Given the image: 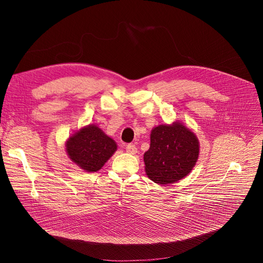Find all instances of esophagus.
Wrapping results in <instances>:
<instances>
[{
  "instance_id": "34e87169",
  "label": "esophagus",
  "mask_w": 263,
  "mask_h": 263,
  "mask_svg": "<svg viewBox=\"0 0 263 263\" xmlns=\"http://www.w3.org/2000/svg\"><path fill=\"white\" fill-rule=\"evenodd\" d=\"M126 151L130 155H135L137 153V148L133 144H129L126 146Z\"/></svg>"
}]
</instances>
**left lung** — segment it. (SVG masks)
Listing matches in <instances>:
<instances>
[{
  "label": "left lung",
  "mask_w": 263,
  "mask_h": 263,
  "mask_svg": "<svg viewBox=\"0 0 263 263\" xmlns=\"http://www.w3.org/2000/svg\"><path fill=\"white\" fill-rule=\"evenodd\" d=\"M199 155V142L183 123L160 124L151 131L144 155L147 176L156 183L177 182L191 173Z\"/></svg>",
  "instance_id": "left-lung-1"
}]
</instances>
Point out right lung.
Segmentation results:
<instances>
[{"label":"right lung","mask_w":263,"mask_h":263,"mask_svg":"<svg viewBox=\"0 0 263 263\" xmlns=\"http://www.w3.org/2000/svg\"><path fill=\"white\" fill-rule=\"evenodd\" d=\"M116 150L115 141L95 124L80 129L66 142L69 158L88 173L101 170Z\"/></svg>","instance_id":"1"}]
</instances>
